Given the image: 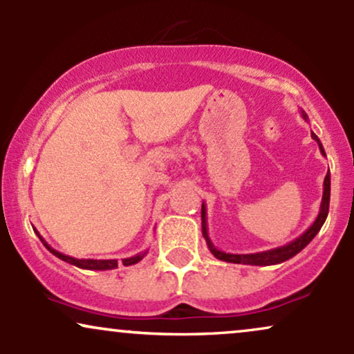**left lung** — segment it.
Returning a JSON list of instances; mask_svg holds the SVG:
<instances>
[{
  "instance_id": "1",
  "label": "left lung",
  "mask_w": 354,
  "mask_h": 354,
  "mask_svg": "<svg viewBox=\"0 0 354 354\" xmlns=\"http://www.w3.org/2000/svg\"><path fill=\"white\" fill-rule=\"evenodd\" d=\"M301 116L304 121H308V115L301 109ZM311 138L316 141L319 146V151L323 156H326L324 153L323 145H321L319 138L311 131ZM330 193H331V176H330V169H328L326 178H324L323 183V198H321V206H319V213L316 216L313 225L308 228L301 236H298L293 241L286 243V245L273 248V250L268 251H259V253H248V254H233V253H225V251L218 250L216 246L213 245L211 241L209 234H208V223H206V206L205 203L201 205V228H203V236L206 239V245H208L209 251L213 253L214 258L221 259V261L226 263H236V265H253V266H271V265H279V263L288 261L290 258H293L303 250L310 245V241L313 238L318 234V231L321 230V226L324 225L328 218V211H330Z\"/></svg>"
}]
</instances>
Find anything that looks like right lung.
<instances>
[{"label": "right lung", "mask_w": 354, "mask_h": 354, "mask_svg": "<svg viewBox=\"0 0 354 354\" xmlns=\"http://www.w3.org/2000/svg\"><path fill=\"white\" fill-rule=\"evenodd\" d=\"M33 230H35V228H33ZM35 233L38 234V238L41 239V243L44 245V248H46V250L50 251V253L55 254L56 258L63 259V261L70 263V265H73V266H78V268H81V270H95V271L115 270V268H118V259H83V258L78 259V258H73V256H68V254L59 253V251H56L55 248H51L50 245H48L46 241H44L43 236L38 233V231L35 230ZM145 254H146V251H145V253H140V254L131 256V258H124V259H123V265H124V266L136 265L138 261H141V259L145 258Z\"/></svg>", "instance_id": "1"}]
</instances>
